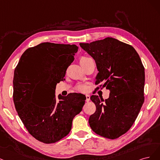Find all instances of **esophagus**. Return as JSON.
<instances>
[{
  "mask_svg": "<svg viewBox=\"0 0 160 160\" xmlns=\"http://www.w3.org/2000/svg\"><path fill=\"white\" fill-rule=\"evenodd\" d=\"M86 102H89L90 101V95H88V94H86Z\"/></svg>",
  "mask_w": 160,
  "mask_h": 160,
  "instance_id": "1",
  "label": "esophagus"
}]
</instances>
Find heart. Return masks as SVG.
<instances>
[{
	"mask_svg": "<svg viewBox=\"0 0 160 160\" xmlns=\"http://www.w3.org/2000/svg\"><path fill=\"white\" fill-rule=\"evenodd\" d=\"M86 58H86V57H82V58H80V60H84V59H86ZM86 86H84V85H79V86H78V87H77V90H78V91H80V92H84V91L86 90Z\"/></svg>",
	"mask_w": 160,
	"mask_h": 160,
	"instance_id": "obj_1",
	"label": "heart"
}]
</instances>
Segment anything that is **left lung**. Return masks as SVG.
<instances>
[{"label":"left lung","mask_w":160,"mask_h":160,"mask_svg":"<svg viewBox=\"0 0 160 160\" xmlns=\"http://www.w3.org/2000/svg\"><path fill=\"white\" fill-rule=\"evenodd\" d=\"M80 46L96 62V84L104 82L101 88L110 92L105 100L90 97L96 110L90 116V126L101 136L119 138L130 130L144 102L145 72L141 59L131 45L110 37Z\"/></svg>","instance_id":"left-lung-1"}]
</instances>
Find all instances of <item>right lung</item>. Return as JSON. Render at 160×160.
<instances>
[{
	"label": "right lung",
	"mask_w": 160,
	"mask_h": 160,
	"mask_svg": "<svg viewBox=\"0 0 160 160\" xmlns=\"http://www.w3.org/2000/svg\"><path fill=\"white\" fill-rule=\"evenodd\" d=\"M78 49L75 44L41 43L26 50L15 69V108L28 132L43 143H55L68 135L85 104L84 94L55 95L56 84L65 80Z\"/></svg>",
	"instance_id": "1"
}]
</instances>
